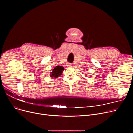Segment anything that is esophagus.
<instances>
[{"instance_id":"obj_1","label":"esophagus","mask_w":133,"mask_h":133,"mask_svg":"<svg viewBox=\"0 0 133 133\" xmlns=\"http://www.w3.org/2000/svg\"><path fill=\"white\" fill-rule=\"evenodd\" d=\"M72 65H71V64H69V66H72Z\"/></svg>"}]
</instances>
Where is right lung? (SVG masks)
I'll use <instances>...</instances> for the list:
<instances>
[{"mask_svg":"<svg viewBox=\"0 0 133 133\" xmlns=\"http://www.w3.org/2000/svg\"><path fill=\"white\" fill-rule=\"evenodd\" d=\"M64 70V68L61 66H55L53 71L50 73V76L51 77H53L55 78H57L58 76H59L61 73Z\"/></svg>","mask_w":133,"mask_h":133,"instance_id":"right-lung-1","label":"right lung"}]
</instances>
